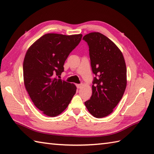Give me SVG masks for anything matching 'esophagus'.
Here are the masks:
<instances>
[{
    "label": "esophagus",
    "instance_id": "esophagus-1",
    "mask_svg": "<svg viewBox=\"0 0 154 154\" xmlns=\"http://www.w3.org/2000/svg\"><path fill=\"white\" fill-rule=\"evenodd\" d=\"M76 86H77V89H81V88L82 87L83 85H82V84H77Z\"/></svg>",
    "mask_w": 154,
    "mask_h": 154
}]
</instances>
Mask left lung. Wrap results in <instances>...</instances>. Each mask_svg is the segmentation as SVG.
I'll use <instances>...</instances> for the list:
<instances>
[{
    "label": "left lung",
    "instance_id": "left-lung-1",
    "mask_svg": "<svg viewBox=\"0 0 154 154\" xmlns=\"http://www.w3.org/2000/svg\"><path fill=\"white\" fill-rule=\"evenodd\" d=\"M83 40L89 48L93 73L95 75L92 96L85 102L94 117L103 118L112 112L125 91L126 67L122 52L116 44L99 32H91Z\"/></svg>",
    "mask_w": 154,
    "mask_h": 154
}]
</instances>
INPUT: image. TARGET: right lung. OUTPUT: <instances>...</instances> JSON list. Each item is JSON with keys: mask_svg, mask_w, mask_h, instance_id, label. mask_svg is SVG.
Listing matches in <instances>:
<instances>
[{"mask_svg": "<svg viewBox=\"0 0 154 154\" xmlns=\"http://www.w3.org/2000/svg\"><path fill=\"white\" fill-rule=\"evenodd\" d=\"M83 35L46 34L29 48L23 63L24 83L38 109L54 117L67 107L76 93L73 83L60 78L69 55Z\"/></svg>", "mask_w": 154, "mask_h": 154, "instance_id": "right-lung-1", "label": "right lung"}]
</instances>
